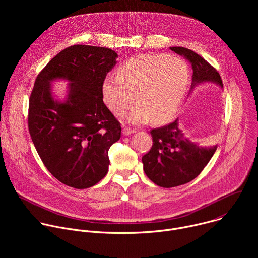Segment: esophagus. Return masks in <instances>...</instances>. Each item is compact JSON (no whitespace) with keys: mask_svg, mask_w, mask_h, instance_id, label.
Listing matches in <instances>:
<instances>
[{"mask_svg":"<svg viewBox=\"0 0 258 258\" xmlns=\"http://www.w3.org/2000/svg\"><path fill=\"white\" fill-rule=\"evenodd\" d=\"M134 133H136V130H133V128H130V127H126V126L122 128V134L124 136H130V135H132Z\"/></svg>","mask_w":258,"mask_h":258,"instance_id":"obj_1","label":"esophagus"}]
</instances>
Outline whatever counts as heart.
Here are the masks:
<instances>
[{
	"label": "heart",
	"mask_w": 258,
	"mask_h": 258,
	"mask_svg": "<svg viewBox=\"0 0 258 258\" xmlns=\"http://www.w3.org/2000/svg\"><path fill=\"white\" fill-rule=\"evenodd\" d=\"M189 69L185 61L165 54H143L122 63L117 76L108 75L102 83L105 103L117 115L123 114L135 125L156 124L172 120L177 114L189 86ZM136 97H134V95Z\"/></svg>",
	"instance_id": "b5f03b06"
}]
</instances>
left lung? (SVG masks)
<instances>
[{"instance_id":"1","label":"left lung","mask_w":258,"mask_h":258,"mask_svg":"<svg viewBox=\"0 0 258 258\" xmlns=\"http://www.w3.org/2000/svg\"><path fill=\"white\" fill-rule=\"evenodd\" d=\"M170 50L191 62V90L205 83L224 89L219 73L200 55L182 47H171ZM150 133L153 138L152 148L142 157V162L146 175L162 188L177 187L193 180L207 165L217 148L216 145L202 147L189 140L178 127V119Z\"/></svg>"}]
</instances>
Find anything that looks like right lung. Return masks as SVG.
I'll return each mask as SVG.
<instances>
[{"mask_svg":"<svg viewBox=\"0 0 258 258\" xmlns=\"http://www.w3.org/2000/svg\"><path fill=\"white\" fill-rule=\"evenodd\" d=\"M102 47L76 45L56 55L40 72L29 98L28 130L43 163L62 183L87 189L108 171V150L121 127L103 102L102 83L117 63ZM69 82L66 98H54L53 81Z\"/></svg>","mask_w":258,"mask_h":258,"instance_id":"obj_1","label":"right lung"}]
</instances>
